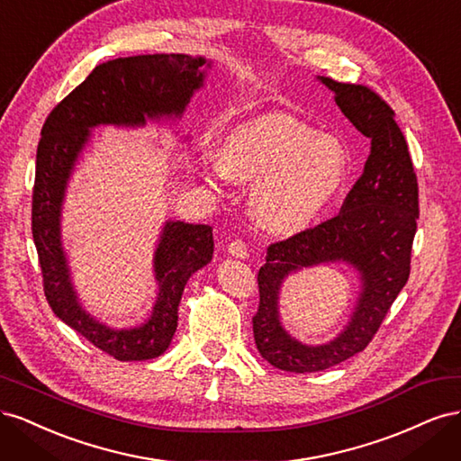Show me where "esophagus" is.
Masks as SVG:
<instances>
[{"label":"esophagus","mask_w":461,"mask_h":461,"mask_svg":"<svg viewBox=\"0 0 461 461\" xmlns=\"http://www.w3.org/2000/svg\"><path fill=\"white\" fill-rule=\"evenodd\" d=\"M227 249H229V254H230L232 258H239V259H246V258L249 256L248 246H246L242 240H232Z\"/></svg>","instance_id":"esophagus-1"}]
</instances>
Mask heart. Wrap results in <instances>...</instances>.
<instances>
[{"mask_svg":"<svg viewBox=\"0 0 461 461\" xmlns=\"http://www.w3.org/2000/svg\"><path fill=\"white\" fill-rule=\"evenodd\" d=\"M205 180L222 188L249 183V207L258 225L294 234L325 213L348 176V158L337 138L313 132L286 113H267L236 124L219 151L202 158Z\"/></svg>","mask_w":461,"mask_h":461,"instance_id":"obj_1","label":"heart"}]
</instances>
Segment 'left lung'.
Masks as SVG:
<instances>
[{"label":"left lung","instance_id":"1","mask_svg":"<svg viewBox=\"0 0 461 461\" xmlns=\"http://www.w3.org/2000/svg\"><path fill=\"white\" fill-rule=\"evenodd\" d=\"M319 80L334 94V102L348 121L369 138L371 151L340 213L271 244L258 273L256 346L273 367L292 373L323 371L366 350L408 283L420 219L417 176L394 111L367 86L344 85L327 77ZM321 262L350 264L360 275L362 290L351 321L339 337L312 347L300 343L282 327L277 298L288 274Z\"/></svg>","mask_w":461,"mask_h":461}]
</instances>
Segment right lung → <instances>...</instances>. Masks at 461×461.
I'll return each instance as SVG.
<instances>
[{
    "label": "right lung",
    "instance_id": "add662e5",
    "mask_svg": "<svg viewBox=\"0 0 461 461\" xmlns=\"http://www.w3.org/2000/svg\"><path fill=\"white\" fill-rule=\"evenodd\" d=\"M212 61L185 53L119 58L97 65L48 115L36 151L32 239L44 276L46 300L63 323L119 361H144L169 348L178 303L188 278L213 258V229L167 221L153 254L158 298L140 327L111 329L78 300L61 242V209L68 178L92 129L100 124L144 127L148 121L180 119L192 95L203 88Z\"/></svg>",
    "mask_w": 461,
    "mask_h": 461
}]
</instances>
